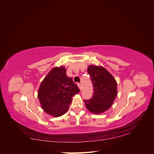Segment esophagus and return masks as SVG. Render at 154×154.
<instances>
[{
  "mask_svg": "<svg viewBox=\"0 0 154 154\" xmlns=\"http://www.w3.org/2000/svg\"><path fill=\"white\" fill-rule=\"evenodd\" d=\"M77 84H78V87L80 88V91H81V90H82V84H81L80 83H78Z\"/></svg>",
  "mask_w": 154,
  "mask_h": 154,
  "instance_id": "34e87169",
  "label": "esophagus"
}]
</instances>
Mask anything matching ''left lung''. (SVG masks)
I'll return each mask as SVG.
<instances>
[{"instance_id":"8db88e82","label":"left lung","mask_w":154,"mask_h":154,"mask_svg":"<svg viewBox=\"0 0 154 154\" xmlns=\"http://www.w3.org/2000/svg\"><path fill=\"white\" fill-rule=\"evenodd\" d=\"M87 72L93 85L92 98L85 100L87 109L94 114L108 110L117 96V83L114 78L103 67L89 66Z\"/></svg>"}]
</instances>
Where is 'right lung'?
<instances>
[{"instance_id": "obj_1", "label": "right lung", "mask_w": 154, "mask_h": 154, "mask_svg": "<svg viewBox=\"0 0 154 154\" xmlns=\"http://www.w3.org/2000/svg\"><path fill=\"white\" fill-rule=\"evenodd\" d=\"M79 92L77 85L67 76L66 68L54 67L41 83L38 97L46 113L58 117L66 112L72 97Z\"/></svg>"}]
</instances>
